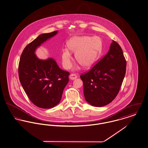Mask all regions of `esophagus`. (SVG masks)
Here are the masks:
<instances>
[{"mask_svg": "<svg viewBox=\"0 0 148 148\" xmlns=\"http://www.w3.org/2000/svg\"><path fill=\"white\" fill-rule=\"evenodd\" d=\"M77 77V75L76 74H74V73H72L69 76V79H72V80H73V79H76Z\"/></svg>", "mask_w": 148, "mask_h": 148, "instance_id": "obj_1", "label": "esophagus"}]
</instances>
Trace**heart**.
Returning <instances> with one entry per match:
<instances>
[{
  "instance_id": "heart-1",
  "label": "heart",
  "mask_w": 148,
  "mask_h": 148,
  "mask_svg": "<svg viewBox=\"0 0 148 148\" xmlns=\"http://www.w3.org/2000/svg\"><path fill=\"white\" fill-rule=\"evenodd\" d=\"M67 47L71 51L75 53L76 60L84 68L88 69L94 66L98 59L102 42L97 36H76L69 40ZM61 58L64 68L69 69L72 66V56L69 50H62Z\"/></svg>"
}]
</instances>
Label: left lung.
<instances>
[{"instance_id": "8db88e82", "label": "left lung", "mask_w": 148, "mask_h": 148, "mask_svg": "<svg viewBox=\"0 0 148 148\" xmlns=\"http://www.w3.org/2000/svg\"><path fill=\"white\" fill-rule=\"evenodd\" d=\"M126 61L123 51L113 40L108 53L80 78L86 101L94 107L111 103L117 95L125 77Z\"/></svg>"}]
</instances>
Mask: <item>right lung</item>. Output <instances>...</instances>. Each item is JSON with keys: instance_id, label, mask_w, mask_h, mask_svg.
Wrapping results in <instances>:
<instances>
[{"instance_id": "1", "label": "right lung", "mask_w": 148, "mask_h": 148, "mask_svg": "<svg viewBox=\"0 0 148 148\" xmlns=\"http://www.w3.org/2000/svg\"><path fill=\"white\" fill-rule=\"evenodd\" d=\"M58 31L41 34L23 50L18 65L20 82L31 102L41 108L57 106L69 82V73L60 69L53 58L40 59L35 50Z\"/></svg>"}]
</instances>
